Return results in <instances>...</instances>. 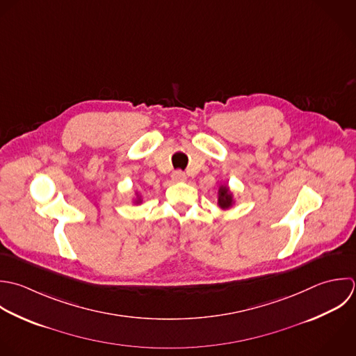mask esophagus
<instances>
[{
  "label": "esophagus",
  "instance_id": "obj_1",
  "mask_svg": "<svg viewBox=\"0 0 356 356\" xmlns=\"http://www.w3.org/2000/svg\"><path fill=\"white\" fill-rule=\"evenodd\" d=\"M186 179H187V176H186V173L181 172V170H176V172L172 173V180L176 181V183H179V181H186Z\"/></svg>",
  "mask_w": 356,
  "mask_h": 356
}]
</instances>
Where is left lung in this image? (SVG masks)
<instances>
[{
    "instance_id": "1",
    "label": "left lung",
    "mask_w": 356,
    "mask_h": 356,
    "mask_svg": "<svg viewBox=\"0 0 356 356\" xmlns=\"http://www.w3.org/2000/svg\"><path fill=\"white\" fill-rule=\"evenodd\" d=\"M233 204H234V200H233V194L230 193L229 187L220 186L219 191H218V205L222 209H229L233 207Z\"/></svg>"
}]
</instances>
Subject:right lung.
<instances>
[{"label": "right lung", "instance_id": "obj_1", "mask_svg": "<svg viewBox=\"0 0 356 356\" xmlns=\"http://www.w3.org/2000/svg\"><path fill=\"white\" fill-rule=\"evenodd\" d=\"M136 204H140L141 202V197L140 195H137V198H136V201H134Z\"/></svg>", "mask_w": 356, "mask_h": 356}]
</instances>
